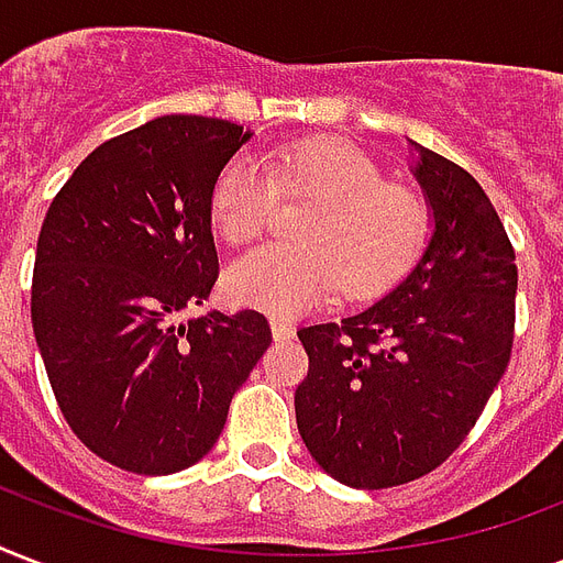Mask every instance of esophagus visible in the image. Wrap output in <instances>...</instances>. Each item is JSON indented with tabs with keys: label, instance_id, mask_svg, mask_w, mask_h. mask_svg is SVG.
Returning <instances> with one entry per match:
<instances>
[{
	"label": "esophagus",
	"instance_id": "esophagus-1",
	"mask_svg": "<svg viewBox=\"0 0 563 563\" xmlns=\"http://www.w3.org/2000/svg\"><path fill=\"white\" fill-rule=\"evenodd\" d=\"M272 333H274V339H291L295 336V328H291L289 321L272 319Z\"/></svg>",
	"mask_w": 563,
	"mask_h": 563
}]
</instances>
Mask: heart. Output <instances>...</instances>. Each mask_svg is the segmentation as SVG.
<instances>
[{
    "label": "heart",
    "mask_w": 563,
    "mask_h": 563,
    "mask_svg": "<svg viewBox=\"0 0 563 563\" xmlns=\"http://www.w3.org/2000/svg\"><path fill=\"white\" fill-rule=\"evenodd\" d=\"M277 191L319 206L300 227L303 244H265L227 272L235 303L272 316H300L342 286L354 300L393 289L431 235L424 197L386 183L375 158L339 139H307L265 156H233L209 191V221L230 244H247L272 218Z\"/></svg>",
    "instance_id": "obj_1"
}]
</instances>
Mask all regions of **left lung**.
<instances>
[{"label":"left lung","instance_id":"8db88e82","mask_svg":"<svg viewBox=\"0 0 563 563\" xmlns=\"http://www.w3.org/2000/svg\"><path fill=\"white\" fill-rule=\"evenodd\" d=\"M413 174L434 233L396 289L349 319L300 328V440L330 478L380 490L416 482L466 440L514 349L517 256L490 197L434 150Z\"/></svg>","mask_w":563,"mask_h":563}]
</instances>
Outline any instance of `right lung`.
Here are the masks:
<instances>
[{
    "label": "right lung",
    "mask_w": 563,
    "mask_h": 563,
    "mask_svg": "<svg viewBox=\"0 0 563 563\" xmlns=\"http://www.w3.org/2000/svg\"><path fill=\"white\" fill-rule=\"evenodd\" d=\"M247 139L230 120H150L93 150L43 218L34 339L73 434L120 470L200 461L272 345L256 310L177 324L218 280L209 191Z\"/></svg>",
    "instance_id": "right-lung-1"
}]
</instances>
